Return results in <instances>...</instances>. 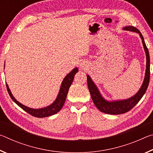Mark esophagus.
Wrapping results in <instances>:
<instances>
[{"label": "esophagus", "instance_id": "34e87169", "mask_svg": "<svg viewBox=\"0 0 153 153\" xmlns=\"http://www.w3.org/2000/svg\"><path fill=\"white\" fill-rule=\"evenodd\" d=\"M79 67H80V68L83 69V70H86V69H88V63H86V62L82 61V63L79 64Z\"/></svg>", "mask_w": 153, "mask_h": 153}]
</instances>
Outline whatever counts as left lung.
<instances>
[{
	"label": "left lung",
	"mask_w": 153,
	"mask_h": 153,
	"mask_svg": "<svg viewBox=\"0 0 153 153\" xmlns=\"http://www.w3.org/2000/svg\"><path fill=\"white\" fill-rule=\"evenodd\" d=\"M123 30L139 33L140 37L142 39L145 53H146V72H145L143 83H142L140 88L139 89L138 92L135 95H134L133 97L127 98V99L109 101V100H106L104 97H102L99 90L96 86L94 82L92 81L91 77L89 75H87L88 87L93 102L94 103L95 106L100 111L107 114H111V115H120V114L125 113L130 111L140 101V100L143 97L144 93L146 92L147 88L149 86L150 80V56L149 50L146 47V44H145L143 36L137 28L133 26H126L123 28Z\"/></svg>",
	"instance_id": "left-lung-1"
}]
</instances>
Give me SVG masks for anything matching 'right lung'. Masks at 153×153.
Listing matches in <instances>:
<instances>
[{
    "mask_svg": "<svg viewBox=\"0 0 153 153\" xmlns=\"http://www.w3.org/2000/svg\"><path fill=\"white\" fill-rule=\"evenodd\" d=\"M77 72H78V69H77V67H76V68H74L73 69V70L71 71L70 73H69L65 77L63 82L61 83L60 90H59V94L57 95V97H56V98L55 101L52 103L51 105L44 108H30L22 104V103H20L19 102H18L17 100L15 99L13 96L11 90H10L9 88L8 84L6 83L7 91H8L10 97H11V99L13 100L19 107H20L25 111H26L27 113L30 114L31 115L38 118L49 117V116L55 115L56 113H58L59 111L61 109L62 107H63L65 101L66 100L67 93H68L69 91V87L71 86L72 82H73L74 76Z\"/></svg>",
    "mask_w": 153,
    "mask_h": 153,
    "instance_id": "right-lung-1",
    "label": "right lung"
}]
</instances>
